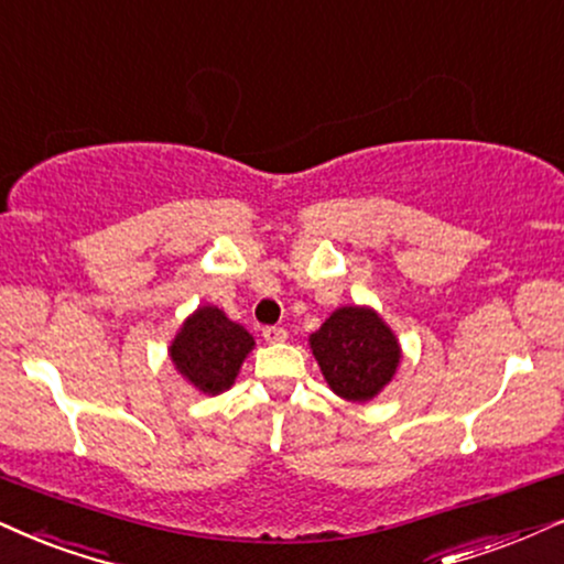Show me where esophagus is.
<instances>
[{"label": "esophagus", "instance_id": "1", "mask_svg": "<svg viewBox=\"0 0 564 564\" xmlns=\"http://www.w3.org/2000/svg\"><path fill=\"white\" fill-rule=\"evenodd\" d=\"M263 339H267V343H284V339H288V332H284L282 326H267V329H263Z\"/></svg>", "mask_w": 564, "mask_h": 564}]
</instances>
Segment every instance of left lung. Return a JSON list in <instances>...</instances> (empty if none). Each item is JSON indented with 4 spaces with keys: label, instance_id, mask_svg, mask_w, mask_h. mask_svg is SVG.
Returning <instances> with one entry per match:
<instances>
[{
    "label": "left lung",
    "instance_id": "1",
    "mask_svg": "<svg viewBox=\"0 0 564 564\" xmlns=\"http://www.w3.org/2000/svg\"><path fill=\"white\" fill-rule=\"evenodd\" d=\"M324 381L337 398L368 402L398 373L402 347L371 305H343L308 337Z\"/></svg>",
    "mask_w": 564,
    "mask_h": 564
}]
</instances>
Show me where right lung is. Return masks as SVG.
I'll return each instance as SVG.
<instances>
[{
  "label": "right lung",
  "instance_id": "obj_1",
  "mask_svg": "<svg viewBox=\"0 0 564 564\" xmlns=\"http://www.w3.org/2000/svg\"><path fill=\"white\" fill-rule=\"evenodd\" d=\"M256 347L246 326L217 305H198L177 329L166 352L187 384L204 394H221L238 379L242 360Z\"/></svg>",
  "mask_w": 564,
  "mask_h": 564
}]
</instances>
